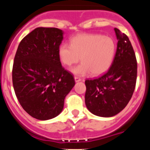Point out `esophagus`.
<instances>
[{"label":"esophagus","instance_id":"34e87169","mask_svg":"<svg viewBox=\"0 0 150 150\" xmlns=\"http://www.w3.org/2000/svg\"><path fill=\"white\" fill-rule=\"evenodd\" d=\"M74 79H75V82H79L82 80L81 78L78 77V76H74Z\"/></svg>","mask_w":150,"mask_h":150}]
</instances>
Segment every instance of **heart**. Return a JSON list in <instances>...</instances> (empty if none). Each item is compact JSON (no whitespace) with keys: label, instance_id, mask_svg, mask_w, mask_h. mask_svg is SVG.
<instances>
[{"label":"heart","instance_id":"1","mask_svg":"<svg viewBox=\"0 0 150 150\" xmlns=\"http://www.w3.org/2000/svg\"><path fill=\"white\" fill-rule=\"evenodd\" d=\"M115 53L114 40L100 34H78L71 40V46L64 43L59 49V58L64 65L70 67L81 59L83 63L72 69L78 75L103 74L112 64Z\"/></svg>","mask_w":150,"mask_h":150}]
</instances>
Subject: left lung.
<instances>
[{"mask_svg": "<svg viewBox=\"0 0 150 150\" xmlns=\"http://www.w3.org/2000/svg\"><path fill=\"white\" fill-rule=\"evenodd\" d=\"M118 40L112 65L100 77L85 81V102L94 115L110 117L121 112L128 104L137 81V63L128 36L114 28Z\"/></svg>", "mask_w": 150, "mask_h": 150, "instance_id": "left-lung-1", "label": "left lung"}]
</instances>
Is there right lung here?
I'll return each mask as SVG.
<instances>
[{
	"label": "right lung",
	"instance_id": "add662e5",
	"mask_svg": "<svg viewBox=\"0 0 150 150\" xmlns=\"http://www.w3.org/2000/svg\"><path fill=\"white\" fill-rule=\"evenodd\" d=\"M62 40L60 29L37 28L21 40L14 58L12 76L16 95L22 108L37 120L58 116L75 85L73 74L61 64Z\"/></svg>",
	"mask_w": 150,
	"mask_h": 150
}]
</instances>
